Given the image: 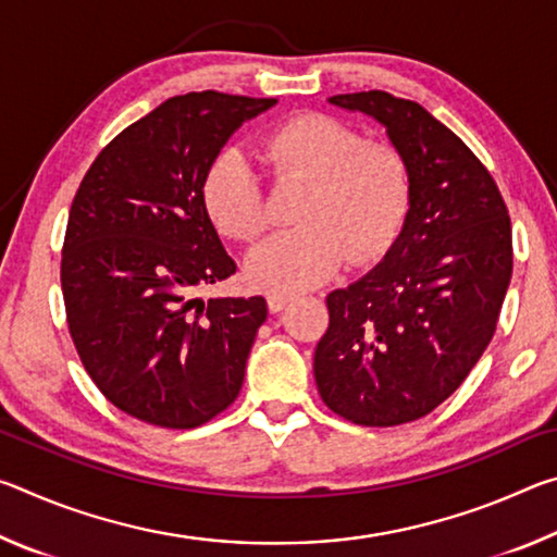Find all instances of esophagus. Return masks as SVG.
Segmentation results:
<instances>
[{
  "instance_id": "34e87169",
  "label": "esophagus",
  "mask_w": 557,
  "mask_h": 557,
  "mask_svg": "<svg viewBox=\"0 0 557 557\" xmlns=\"http://www.w3.org/2000/svg\"><path fill=\"white\" fill-rule=\"evenodd\" d=\"M292 299H295V297L287 295V292H270V295H268V307H270V312H272V314L282 312V309H285Z\"/></svg>"
}]
</instances>
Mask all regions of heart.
<instances>
[{"mask_svg":"<svg viewBox=\"0 0 557 557\" xmlns=\"http://www.w3.org/2000/svg\"><path fill=\"white\" fill-rule=\"evenodd\" d=\"M265 159L280 184H307L299 228L270 235L250 250L248 277L262 289L297 292L326 282L348 258H381L398 235L410 201V174L398 149L346 122L307 112L282 122L265 139ZM203 206L221 233L252 240L268 228L262 178L238 149H223L206 169Z\"/></svg>","mask_w":557,"mask_h":557,"instance_id":"b5f03b06","label":"heart"}]
</instances>
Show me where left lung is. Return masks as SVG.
Instances as JSON below:
<instances>
[{
    "label": "left lung",
    "mask_w": 557,
    "mask_h": 557,
    "mask_svg": "<svg viewBox=\"0 0 557 557\" xmlns=\"http://www.w3.org/2000/svg\"><path fill=\"white\" fill-rule=\"evenodd\" d=\"M329 102L385 127L410 201L379 265L326 297L314 379L336 414L393 428L435 410L486 351L511 282V219L484 164L418 102L383 90Z\"/></svg>",
    "instance_id": "1"
}]
</instances>
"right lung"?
Here are the masks:
<instances>
[{"instance_id": "1", "label": "right lung", "mask_w": 557, "mask_h": 557, "mask_svg": "<svg viewBox=\"0 0 557 557\" xmlns=\"http://www.w3.org/2000/svg\"><path fill=\"white\" fill-rule=\"evenodd\" d=\"M275 98L188 92L132 122L75 194L61 287L73 344L132 418L191 430L238 398L262 297L196 292L235 272L203 206L206 169Z\"/></svg>"}]
</instances>
